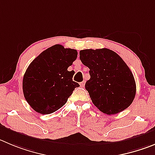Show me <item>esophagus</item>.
<instances>
[{"label":"esophagus","mask_w":155,"mask_h":155,"mask_svg":"<svg viewBox=\"0 0 155 155\" xmlns=\"http://www.w3.org/2000/svg\"><path fill=\"white\" fill-rule=\"evenodd\" d=\"M85 86V81H83V82H80V86L81 87H84Z\"/></svg>","instance_id":"1"}]
</instances>
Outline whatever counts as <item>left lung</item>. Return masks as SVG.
I'll list each match as a JSON object with an SVG mask.
<instances>
[{
    "mask_svg": "<svg viewBox=\"0 0 155 155\" xmlns=\"http://www.w3.org/2000/svg\"><path fill=\"white\" fill-rule=\"evenodd\" d=\"M79 59L89 69L90 79L85 87L101 112L115 115L132 103L136 93L134 76L115 52L107 48L82 50Z\"/></svg>",
    "mask_w": 155,
    "mask_h": 155,
    "instance_id": "left-lung-1",
    "label": "left lung"
}]
</instances>
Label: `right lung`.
I'll return each instance as SVG.
<instances>
[{"mask_svg": "<svg viewBox=\"0 0 155 155\" xmlns=\"http://www.w3.org/2000/svg\"><path fill=\"white\" fill-rule=\"evenodd\" d=\"M77 51L56 44L36 57L24 73V98L34 111L51 114L66 103L75 88L74 72L68 71L77 58Z\"/></svg>", "mask_w": 155, "mask_h": 155, "instance_id": "right-lung-1", "label": "right lung"}]
</instances>
